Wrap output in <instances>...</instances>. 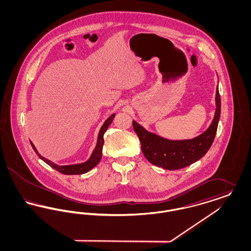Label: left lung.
Returning a JSON list of instances; mask_svg holds the SVG:
<instances>
[{
	"label": "left lung",
	"mask_w": 251,
	"mask_h": 251,
	"mask_svg": "<svg viewBox=\"0 0 251 251\" xmlns=\"http://www.w3.org/2000/svg\"><path fill=\"white\" fill-rule=\"evenodd\" d=\"M215 118L210 127L201 135L187 140H168L155 133L146 131L141 125L132 121L133 130L141 142L144 156L152 165L164 169L176 170L190 166L207 153L214 142L220 119L221 100L218 91L215 94Z\"/></svg>",
	"instance_id": "8db88e82"
}]
</instances>
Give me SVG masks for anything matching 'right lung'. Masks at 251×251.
<instances>
[{"mask_svg": "<svg viewBox=\"0 0 251 251\" xmlns=\"http://www.w3.org/2000/svg\"><path fill=\"white\" fill-rule=\"evenodd\" d=\"M115 118V114H113L111 117H109L107 120H105V122L103 123V125L101 126L100 132H99V135H98V141H97V145H96L95 150L93 151L92 154L90 156V158L82 164H76V165H70V166H57L55 165L54 163L50 162L48 159L44 158L43 156L40 155L37 151V150L36 149V147L34 146V144L31 143V146L33 148V150L35 151L36 154L38 155V157L43 160L46 164H48L50 167L54 168L55 170H57L60 173L62 174H65V175H80V174H84L88 172L89 170H91L93 167H95L99 162L100 161L101 159V154H102V147H103V142H104V139H103V134L104 132L106 131V130L109 127V125L112 123V121Z\"/></svg>", "mask_w": 251, "mask_h": 251, "instance_id": "obj_1", "label": "right lung"}]
</instances>
